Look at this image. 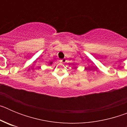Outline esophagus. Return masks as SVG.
Masks as SVG:
<instances>
[{
  "label": "esophagus",
  "mask_w": 127,
  "mask_h": 127,
  "mask_svg": "<svg viewBox=\"0 0 127 127\" xmlns=\"http://www.w3.org/2000/svg\"><path fill=\"white\" fill-rule=\"evenodd\" d=\"M60 62L62 63V64H65L66 62V60L65 59H62V60H60Z\"/></svg>",
  "instance_id": "obj_1"
}]
</instances>
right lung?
<instances>
[{
    "label": "right lung",
    "mask_w": 127,
    "mask_h": 127,
    "mask_svg": "<svg viewBox=\"0 0 127 127\" xmlns=\"http://www.w3.org/2000/svg\"><path fill=\"white\" fill-rule=\"evenodd\" d=\"M53 64V61H50V62H49V65H52Z\"/></svg>",
    "instance_id": "add662e5"
}]
</instances>
